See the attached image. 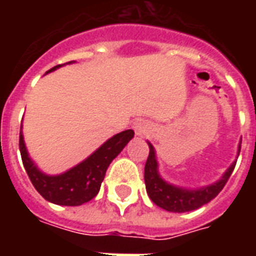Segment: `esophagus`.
<instances>
[{
  "mask_svg": "<svg viewBox=\"0 0 256 256\" xmlns=\"http://www.w3.org/2000/svg\"><path fill=\"white\" fill-rule=\"evenodd\" d=\"M134 128V132L137 136H145V134H148L150 132V126L148 123L145 122V120H137V122L133 124Z\"/></svg>",
  "mask_w": 256,
  "mask_h": 256,
  "instance_id": "obj_1",
  "label": "esophagus"
}]
</instances>
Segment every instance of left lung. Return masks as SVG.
Returning a JSON list of instances; mask_svg holds the SVG:
<instances>
[{
	"label": "left lung",
	"mask_w": 256,
	"mask_h": 256,
	"mask_svg": "<svg viewBox=\"0 0 256 256\" xmlns=\"http://www.w3.org/2000/svg\"><path fill=\"white\" fill-rule=\"evenodd\" d=\"M150 145V155L145 163L144 180L146 193L154 203L160 208L170 211V212H188L193 210L200 208L202 206L211 202L212 198L222 190L230 177L233 168L236 166V162H233L224 176L215 182L202 186V188H182L163 180L159 172V163L156 159V150L154 145ZM240 152V145H238Z\"/></svg>",
	"instance_id": "left-lung-1"
}]
</instances>
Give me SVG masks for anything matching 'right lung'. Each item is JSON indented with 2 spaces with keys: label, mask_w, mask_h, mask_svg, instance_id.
Returning <instances> with one entry per match:
<instances>
[{
  "label": "right lung",
  "mask_w": 256,
  "mask_h": 256,
  "mask_svg": "<svg viewBox=\"0 0 256 256\" xmlns=\"http://www.w3.org/2000/svg\"><path fill=\"white\" fill-rule=\"evenodd\" d=\"M71 63L74 62L67 64ZM63 66L64 64L56 66L48 72H52ZM133 137V130H124L122 133L115 134L84 160L78 163L76 166L71 167L67 172L56 176L45 174L32 162L26 148L24 137L22 132H20L19 148L23 166L28 174V178L42 198L58 206H80L90 202L98 193L108 166L122 152L123 148Z\"/></svg>",
  "instance_id": "1"
}]
</instances>
